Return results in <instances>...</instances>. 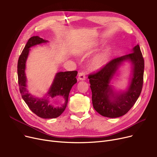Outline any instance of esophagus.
I'll return each instance as SVG.
<instances>
[{
  "instance_id": "esophagus-1",
  "label": "esophagus",
  "mask_w": 157,
  "mask_h": 157,
  "mask_svg": "<svg viewBox=\"0 0 157 157\" xmlns=\"http://www.w3.org/2000/svg\"><path fill=\"white\" fill-rule=\"evenodd\" d=\"M86 78L85 76V74L83 72H81L79 73V75H78V80L80 81H84Z\"/></svg>"
}]
</instances>
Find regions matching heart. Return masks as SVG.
I'll return each instance as SVG.
<instances>
[{
	"label": "heart",
	"mask_w": 157,
	"mask_h": 157,
	"mask_svg": "<svg viewBox=\"0 0 157 157\" xmlns=\"http://www.w3.org/2000/svg\"><path fill=\"white\" fill-rule=\"evenodd\" d=\"M94 51L92 47H86L79 51V54L87 55L91 54ZM109 59V53L108 50L105 49L95 55L90 62V67L93 71H97L102 69L108 62Z\"/></svg>",
	"instance_id": "1"
}]
</instances>
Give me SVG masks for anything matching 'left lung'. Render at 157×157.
<instances>
[{"label": "left lung", "instance_id": "obj_1", "mask_svg": "<svg viewBox=\"0 0 157 157\" xmlns=\"http://www.w3.org/2000/svg\"><path fill=\"white\" fill-rule=\"evenodd\" d=\"M131 51V53L113 59L100 71L88 76L94 108L103 117L114 118L125 114L141 93L144 61L138 44ZM125 62L131 65L129 85L124 90H117L112 84L117 79L121 66Z\"/></svg>", "mask_w": 157, "mask_h": 157}]
</instances>
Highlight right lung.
I'll return each mask as SVG.
<instances>
[{
	"instance_id": "obj_1",
	"label": "right lung",
	"mask_w": 157,
	"mask_h": 157,
	"mask_svg": "<svg viewBox=\"0 0 157 157\" xmlns=\"http://www.w3.org/2000/svg\"><path fill=\"white\" fill-rule=\"evenodd\" d=\"M48 42V40L39 36H33L29 39L18 59V77L21 97L30 109L40 118L51 119L59 117L65 109L71 90L73 85L77 83L76 76L78 72L74 71L56 73L50 87L43 97H36L29 93L27 88V79L25 69L30 48ZM55 97L63 98L64 103L60 106H54L51 103V100Z\"/></svg>"
}]
</instances>
